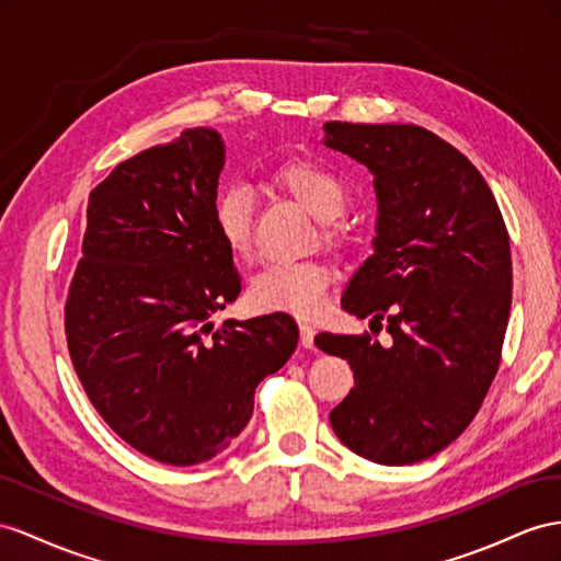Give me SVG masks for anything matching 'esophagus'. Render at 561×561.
I'll list each match as a JSON object with an SVG mask.
<instances>
[{
  "label": "esophagus",
  "instance_id": "34e87169",
  "mask_svg": "<svg viewBox=\"0 0 561 561\" xmlns=\"http://www.w3.org/2000/svg\"><path fill=\"white\" fill-rule=\"evenodd\" d=\"M298 329H300V343H304L306 348H312L314 346V324L308 320H300Z\"/></svg>",
  "mask_w": 561,
  "mask_h": 561
}]
</instances>
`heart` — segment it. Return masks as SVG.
<instances>
[{
  "instance_id": "b5f03b06",
  "label": "heart",
  "mask_w": 561,
  "mask_h": 561,
  "mask_svg": "<svg viewBox=\"0 0 561 561\" xmlns=\"http://www.w3.org/2000/svg\"><path fill=\"white\" fill-rule=\"evenodd\" d=\"M270 182L298 201L320 220H334L346 206L343 184L327 168L312 161H289L270 172ZM213 227L225 249L237 257H249L253 251V206L251 196L239 184H229L213 204ZM327 243L341 241L339 229L324 225ZM329 270L320 261L272 263L251 279L249 298L257 310L291 312L310 318L320 310L329 286Z\"/></svg>"
}]
</instances>
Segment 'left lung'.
Wrapping results in <instances>:
<instances>
[{"label": "left lung", "instance_id": "8db88e82", "mask_svg": "<svg viewBox=\"0 0 561 561\" xmlns=\"http://www.w3.org/2000/svg\"><path fill=\"white\" fill-rule=\"evenodd\" d=\"M324 144L369 168L375 253L341 308L367 334L314 336L348 360L355 386L329 412L334 434L377 465L440 453L477 417L497 375L512 306L510 237L491 186L448 141L420 125L324 123Z\"/></svg>", "mask_w": 561, "mask_h": 561}]
</instances>
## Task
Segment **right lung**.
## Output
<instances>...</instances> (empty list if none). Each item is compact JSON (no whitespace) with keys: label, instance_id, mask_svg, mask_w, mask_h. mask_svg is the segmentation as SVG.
<instances>
[{"label":"right lung","instance_id":"add662e5","mask_svg":"<svg viewBox=\"0 0 561 561\" xmlns=\"http://www.w3.org/2000/svg\"><path fill=\"white\" fill-rule=\"evenodd\" d=\"M225 163L208 127L113 168L88 204L82 257L66 298V341L90 403L156 462L222 453L253 414V393L298 343L286 312L218 329L241 279L213 227Z\"/></svg>","mask_w":561,"mask_h":561}]
</instances>
